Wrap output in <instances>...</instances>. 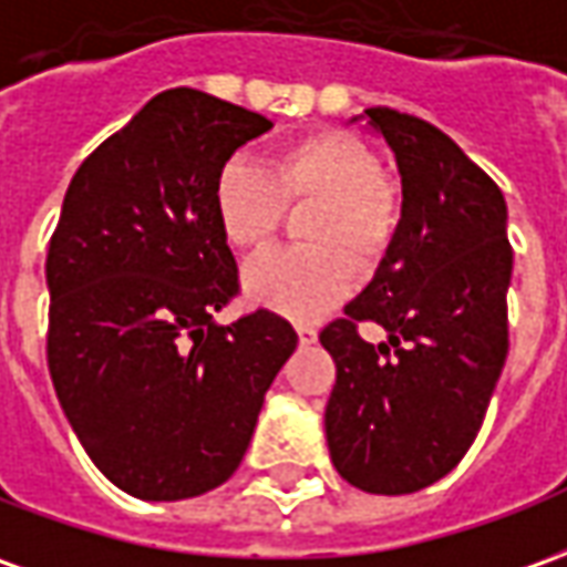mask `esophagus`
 I'll return each instance as SVG.
<instances>
[{
  "mask_svg": "<svg viewBox=\"0 0 567 567\" xmlns=\"http://www.w3.org/2000/svg\"><path fill=\"white\" fill-rule=\"evenodd\" d=\"M296 333H299V342H302V346H311V342L318 339V330H315L311 323H296Z\"/></svg>",
  "mask_w": 567,
  "mask_h": 567,
  "instance_id": "obj_1",
  "label": "esophagus"
}]
</instances>
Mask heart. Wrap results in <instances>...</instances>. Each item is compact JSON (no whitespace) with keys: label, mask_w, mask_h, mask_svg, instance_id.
<instances>
[{"label":"heart","mask_w":567,"mask_h":567,"mask_svg":"<svg viewBox=\"0 0 567 567\" xmlns=\"http://www.w3.org/2000/svg\"><path fill=\"white\" fill-rule=\"evenodd\" d=\"M218 228L234 249H261L287 221V206H311L299 237L311 246L271 249L244 271L256 306L287 318H315L339 302L351 265L370 268L385 252L401 216L395 182L382 175L364 142L321 128L284 144L268 169L231 157L213 185Z\"/></svg>","instance_id":"1"}]
</instances>
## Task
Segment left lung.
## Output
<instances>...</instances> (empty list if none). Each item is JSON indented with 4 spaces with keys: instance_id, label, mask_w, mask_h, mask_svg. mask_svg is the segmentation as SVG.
I'll list each match as a JSON object with an SVG mask.
<instances>
[{
    "instance_id": "8db88e82",
    "label": "left lung",
    "mask_w": 567,
    "mask_h": 567,
    "mask_svg": "<svg viewBox=\"0 0 567 567\" xmlns=\"http://www.w3.org/2000/svg\"><path fill=\"white\" fill-rule=\"evenodd\" d=\"M401 175V221L373 280L327 323L336 361L323 425L336 472L367 494L435 485L470 451L506 351V200L441 128L367 107ZM390 339L364 343L357 323Z\"/></svg>"
}]
</instances>
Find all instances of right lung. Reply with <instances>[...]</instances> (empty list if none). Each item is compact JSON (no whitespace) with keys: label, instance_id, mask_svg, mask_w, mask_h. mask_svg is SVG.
<instances>
[{"label":"right lung","instance_id":"1","mask_svg":"<svg viewBox=\"0 0 567 567\" xmlns=\"http://www.w3.org/2000/svg\"><path fill=\"white\" fill-rule=\"evenodd\" d=\"M261 113L169 89L73 175L49 244V373L97 470L138 499L200 497L240 466L299 336L275 311L221 323L237 261L213 185Z\"/></svg>","mask_w":567,"mask_h":567}]
</instances>
